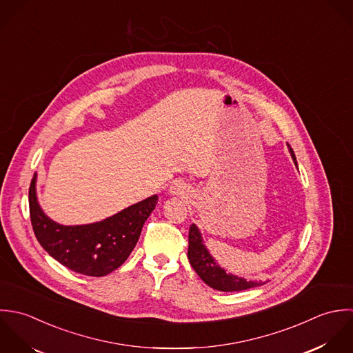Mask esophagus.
Wrapping results in <instances>:
<instances>
[{
	"label": "esophagus",
	"mask_w": 353,
	"mask_h": 353,
	"mask_svg": "<svg viewBox=\"0 0 353 353\" xmlns=\"http://www.w3.org/2000/svg\"><path fill=\"white\" fill-rule=\"evenodd\" d=\"M187 190H188V188H187V185H185L184 183L176 181L174 184H172V185H170V188H169V195L183 198V196H185V195H187V192H188Z\"/></svg>",
	"instance_id": "esophagus-1"
}]
</instances>
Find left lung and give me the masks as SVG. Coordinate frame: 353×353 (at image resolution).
Segmentation results:
<instances>
[{
  "instance_id": "1",
  "label": "left lung",
  "mask_w": 353,
  "mask_h": 353,
  "mask_svg": "<svg viewBox=\"0 0 353 353\" xmlns=\"http://www.w3.org/2000/svg\"><path fill=\"white\" fill-rule=\"evenodd\" d=\"M288 150L294 165L297 166L296 155L289 144H288ZM188 244H190L188 259L191 266L194 268L196 274L202 279V281H205V283H208L212 289H216L221 292H240V290L256 288L266 283L265 281L245 280L232 273H226L225 269L219 266V263L212 258L208 247L205 245L201 229L195 223H192L190 228Z\"/></svg>"
}]
</instances>
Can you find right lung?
Here are the masks:
<instances>
[{"label": "right lung", "instance_id": "obj_1", "mask_svg": "<svg viewBox=\"0 0 353 353\" xmlns=\"http://www.w3.org/2000/svg\"><path fill=\"white\" fill-rule=\"evenodd\" d=\"M37 173L28 191L34 233L42 248L72 272L103 277L119 269L134 251L141 228L155 209L152 195L102 221L84 225H63L42 210L37 196Z\"/></svg>", "mask_w": 353, "mask_h": 353}]
</instances>
